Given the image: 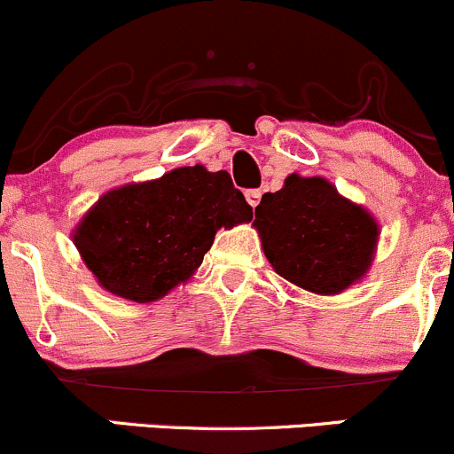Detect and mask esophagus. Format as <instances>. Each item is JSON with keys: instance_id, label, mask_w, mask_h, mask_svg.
Returning <instances> with one entry per match:
<instances>
[{"instance_id": "obj_1", "label": "esophagus", "mask_w": 454, "mask_h": 454, "mask_svg": "<svg viewBox=\"0 0 454 454\" xmlns=\"http://www.w3.org/2000/svg\"><path fill=\"white\" fill-rule=\"evenodd\" d=\"M246 200H248V204L253 206V208H254V206L259 204V201H261V191H259V189H250V191H246Z\"/></svg>"}]
</instances>
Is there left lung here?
<instances>
[{
	"label": "left lung",
	"instance_id": "8db88e82",
	"mask_svg": "<svg viewBox=\"0 0 454 454\" xmlns=\"http://www.w3.org/2000/svg\"><path fill=\"white\" fill-rule=\"evenodd\" d=\"M265 256L294 286L338 294L369 270L378 223L360 206L340 198L323 177L287 176L277 193L254 208Z\"/></svg>",
	"mask_w": 454,
	"mask_h": 454
}]
</instances>
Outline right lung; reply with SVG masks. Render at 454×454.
I'll return each mask as SVG.
<instances>
[{
    "label": "right lung",
    "mask_w": 454,
    "mask_h": 454,
    "mask_svg": "<svg viewBox=\"0 0 454 454\" xmlns=\"http://www.w3.org/2000/svg\"><path fill=\"white\" fill-rule=\"evenodd\" d=\"M250 219L253 206L231 176L195 164L109 191L79 223L74 244L105 290L149 303L195 272L219 228Z\"/></svg>",
    "instance_id": "add662e5"
}]
</instances>
